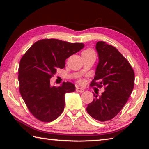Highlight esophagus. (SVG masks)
Masks as SVG:
<instances>
[{
    "label": "esophagus",
    "mask_w": 149,
    "mask_h": 149,
    "mask_svg": "<svg viewBox=\"0 0 149 149\" xmlns=\"http://www.w3.org/2000/svg\"><path fill=\"white\" fill-rule=\"evenodd\" d=\"M76 91H78V92H79V93H83V92H84V91H85V89H84V88H81V87H76Z\"/></svg>",
    "instance_id": "1"
}]
</instances>
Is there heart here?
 Here are the masks:
<instances>
[{
  "label": "heart",
  "mask_w": 149,
  "mask_h": 149,
  "mask_svg": "<svg viewBox=\"0 0 149 149\" xmlns=\"http://www.w3.org/2000/svg\"><path fill=\"white\" fill-rule=\"evenodd\" d=\"M91 52H93L91 49H87V50H85V51H84L83 53H91Z\"/></svg>",
  "instance_id": "heart-1"
}]
</instances>
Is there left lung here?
Here are the masks:
<instances>
[{
	"label": "left lung",
	"instance_id": "obj_1",
	"mask_svg": "<svg viewBox=\"0 0 149 149\" xmlns=\"http://www.w3.org/2000/svg\"><path fill=\"white\" fill-rule=\"evenodd\" d=\"M96 50L99 63L90 85H104L105 91L100 96L94 95L87 112L94 119L105 122L114 118L126 104L134 87L135 74L129 62L114 47L99 41Z\"/></svg>",
	"mask_w": 149,
	"mask_h": 149
}]
</instances>
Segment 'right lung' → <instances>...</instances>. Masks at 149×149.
<instances>
[{"mask_svg":"<svg viewBox=\"0 0 149 149\" xmlns=\"http://www.w3.org/2000/svg\"><path fill=\"white\" fill-rule=\"evenodd\" d=\"M84 43H70L55 39L39 40L32 45L19 62V92L30 112L40 121L52 122L62 114L65 94L74 92L75 85L64 82L50 85V78L65 61L84 47Z\"/></svg>","mask_w":149,"mask_h":149,"instance_id":"right-lung-1","label":"right lung"}]
</instances>
